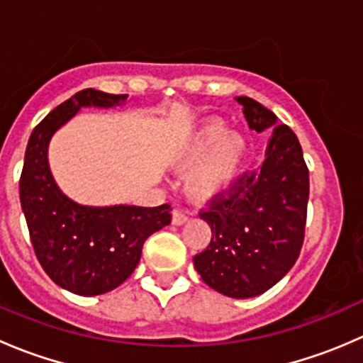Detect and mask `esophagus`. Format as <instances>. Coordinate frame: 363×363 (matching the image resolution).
<instances>
[{"instance_id": "esophagus-1", "label": "esophagus", "mask_w": 363, "mask_h": 363, "mask_svg": "<svg viewBox=\"0 0 363 363\" xmlns=\"http://www.w3.org/2000/svg\"><path fill=\"white\" fill-rule=\"evenodd\" d=\"M186 221H188V216H186L184 212H181V211L172 212V225L181 226V225H184Z\"/></svg>"}]
</instances>
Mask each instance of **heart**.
Listing matches in <instances>:
<instances>
[{"instance_id": "1", "label": "heart", "mask_w": 363, "mask_h": 363, "mask_svg": "<svg viewBox=\"0 0 363 363\" xmlns=\"http://www.w3.org/2000/svg\"><path fill=\"white\" fill-rule=\"evenodd\" d=\"M246 158V140L237 131L226 130L219 119L200 123L172 156V167L189 168L184 191L193 202L207 203L232 188Z\"/></svg>"}]
</instances>
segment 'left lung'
Wrapping results in <instances>:
<instances>
[{
  "label": "left lung",
  "instance_id": "obj_1",
  "mask_svg": "<svg viewBox=\"0 0 363 363\" xmlns=\"http://www.w3.org/2000/svg\"><path fill=\"white\" fill-rule=\"evenodd\" d=\"M251 130L272 131L259 170L244 174L200 218L207 250L193 258L203 283L232 298H251L279 283L298 258L306 230L309 170L298 138L276 113L237 96Z\"/></svg>",
  "mask_w": 363,
  "mask_h": 363
}]
</instances>
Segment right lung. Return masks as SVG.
I'll use <instances>...</instances> for the list:
<instances>
[{
    "label": "right lung",
    "mask_w": 363,
    "mask_h": 363,
    "mask_svg": "<svg viewBox=\"0 0 363 363\" xmlns=\"http://www.w3.org/2000/svg\"><path fill=\"white\" fill-rule=\"evenodd\" d=\"M128 94L82 89L54 108L33 130L19 182L21 207L36 258L47 276L75 295L94 296L116 290L133 274L142 246L170 225V205H82L61 191L49 167L54 133L80 108H113Z\"/></svg>",
    "instance_id": "right-lung-1"
}]
</instances>
